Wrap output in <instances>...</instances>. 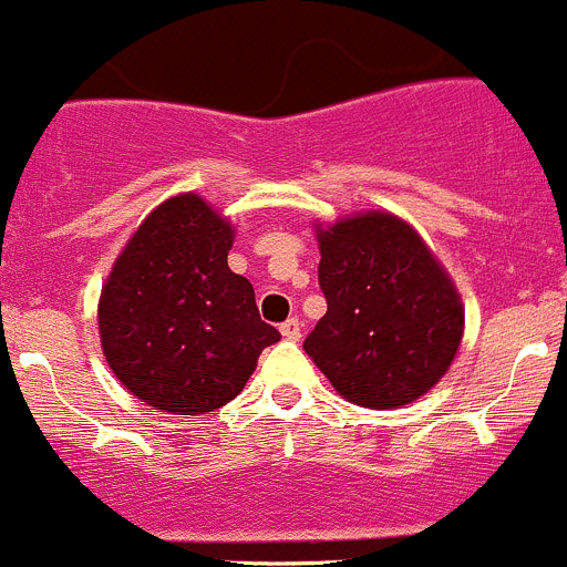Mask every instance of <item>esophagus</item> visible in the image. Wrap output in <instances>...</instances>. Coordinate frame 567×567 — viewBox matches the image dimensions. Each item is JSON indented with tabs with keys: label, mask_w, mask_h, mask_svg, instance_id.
Instances as JSON below:
<instances>
[{
	"label": "esophagus",
	"mask_w": 567,
	"mask_h": 567,
	"mask_svg": "<svg viewBox=\"0 0 567 567\" xmlns=\"http://www.w3.org/2000/svg\"><path fill=\"white\" fill-rule=\"evenodd\" d=\"M281 333H284V339H289V341L300 339V319L297 317L286 319V322L281 324Z\"/></svg>",
	"instance_id": "34e87169"
}]
</instances>
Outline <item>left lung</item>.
I'll list each match as a JSON object with an SVG mask.
<instances>
[{
	"label": "left lung",
	"instance_id": "left-lung-1",
	"mask_svg": "<svg viewBox=\"0 0 567 567\" xmlns=\"http://www.w3.org/2000/svg\"><path fill=\"white\" fill-rule=\"evenodd\" d=\"M328 311L302 347L333 389L363 408L427 394L463 336V306L444 267L408 223L369 212L319 228Z\"/></svg>",
	"mask_w": 567,
	"mask_h": 567
}]
</instances>
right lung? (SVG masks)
I'll list each match as a JSON object with an SVG mask.
<instances>
[{"mask_svg": "<svg viewBox=\"0 0 567 567\" xmlns=\"http://www.w3.org/2000/svg\"><path fill=\"white\" fill-rule=\"evenodd\" d=\"M234 231L198 195L165 200L117 256L99 302L101 347L115 378L156 411L195 416L231 402L261 350L254 286L228 267Z\"/></svg>", "mask_w": 567, "mask_h": 567, "instance_id": "obj_1", "label": "right lung"}]
</instances>
